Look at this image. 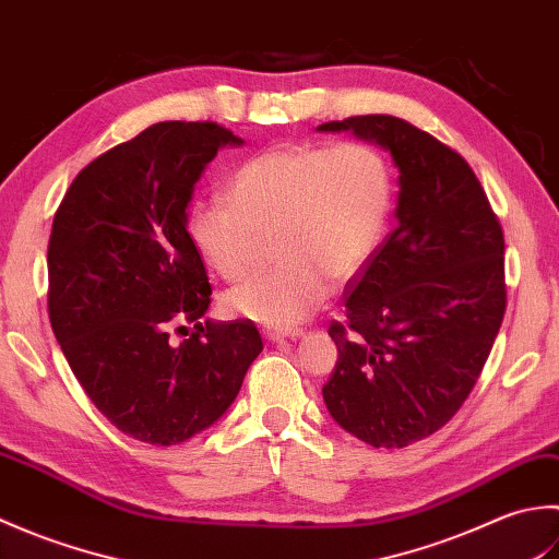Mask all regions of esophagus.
I'll list each match as a JSON object with an SVG mask.
<instances>
[{"label": "esophagus", "instance_id": "34e87169", "mask_svg": "<svg viewBox=\"0 0 559 559\" xmlns=\"http://www.w3.org/2000/svg\"><path fill=\"white\" fill-rule=\"evenodd\" d=\"M300 336H302L300 329H288V331H283V329H264V338L271 341V343H278L283 338H300Z\"/></svg>", "mask_w": 559, "mask_h": 559}]
</instances>
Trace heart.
<instances>
[{
  "instance_id": "b5f03b06",
  "label": "heart",
  "mask_w": 559,
  "mask_h": 559,
  "mask_svg": "<svg viewBox=\"0 0 559 559\" xmlns=\"http://www.w3.org/2000/svg\"><path fill=\"white\" fill-rule=\"evenodd\" d=\"M227 201H201L187 218L199 257L237 281L254 266L264 235L281 259L223 295L230 317L288 329L348 281L382 245L394 211V173L374 146H273L237 168Z\"/></svg>"
}]
</instances>
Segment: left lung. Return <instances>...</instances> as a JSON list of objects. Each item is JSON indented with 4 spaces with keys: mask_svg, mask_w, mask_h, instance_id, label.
I'll list each match as a JSON object with an SVG mask.
<instances>
[{
    "mask_svg": "<svg viewBox=\"0 0 559 559\" xmlns=\"http://www.w3.org/2000/svg\"><path fill=\"white\" fill-rule=\"evenodd\" d=\"M384 148L399 170L396 230L350 281L338 360L322 394L331 418L377 449L447 425L468 399L500 331L504 237L456 151L391 115L319 124Z\"/></svg>",
    "mask_w": 559,
    "mask_h": 559,
    "instance_id": "left-lung-1",
    "label": "left lung"
}]
</instances>
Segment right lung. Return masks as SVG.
I'll return each mask as SVG.
<instances>
[{"mask_svg": "<svg viewBox=\"0 0 559 559\" xmlns=\"http://www.w3.org/2000/svg\"><path fill=\"white\" fill-rule=\"evenodd\" d=\"M242 144L213 122L151 124L88 163L55 213V338L93 406L139 442L170 447L206 430L264 348L252 322H199L211 286L187 233L206 165ZM185 321L195 331L175 347L169 329Z\"/></svg>", "mask_w": 559, "mask_h": 559, "instance_id": "right-lung-1", "label": "right lung"}]
</instances>
